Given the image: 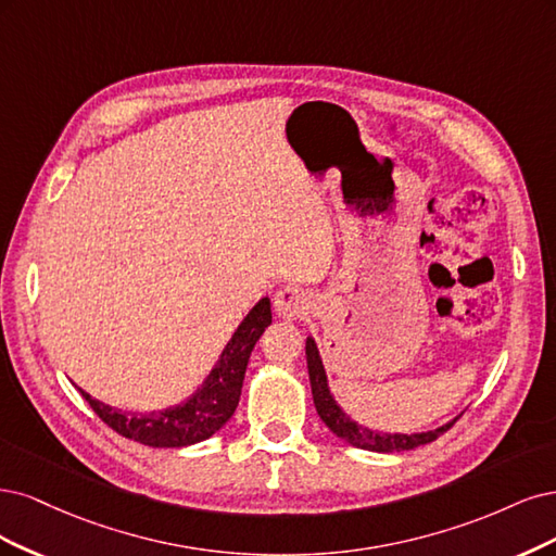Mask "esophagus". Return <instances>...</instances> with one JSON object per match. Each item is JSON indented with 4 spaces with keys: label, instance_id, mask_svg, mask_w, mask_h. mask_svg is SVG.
Instances as JSON below:
<instances>
[{
    "label": "esophagus",
    "instance_id": "34e87169",
    "mask_svg": "<svg viewBox=\"0 0 556 556\" xmlns=\"http://www.w3.org/2000/svg\"><path fill=\"white\" fill-rule=\"evenodd\" d=\"M275 314L279 318H286V320H295L300 318L302 314H307L309 309V300L307 295H304L300 289H295V286H283L281 291L275 293Z\"/></svg>",
    "mask_w": 556,
    "mask_h": 556
}]
</instances>
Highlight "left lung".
Returning <instances> with one entry per match:
<instances>
[{"instance_id": "left-lung-1", "label": "left lung", "mask_w": 556, "mask_h": 556, "mask_svg": "<svg viewBox=\"0 0 556 556\" xmlns=\"http://www.w3.org/2000/svg\"><path fill=\"white\" fill-rule=\"evenodd\" d=\"M304 353H307V369H309V383H312V397H314L316 414L328 425L332 434H337L339 439L355 445V447H363V451H371V453L414 451V447H420L425 443H432L434 439H439L459 418L457 416L451 422H445L437 429H427V432H416V434H400V432L390 434V432H379V429H369V427L357 425L349 414H344L342 406H339L337 400L332 397V392L328 388V374H326L324 361H320L318 346L312 337H307Z\"/></svg>"}]
</instances>
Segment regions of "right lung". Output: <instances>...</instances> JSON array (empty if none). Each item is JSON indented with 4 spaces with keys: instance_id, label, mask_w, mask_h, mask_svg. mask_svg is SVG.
<instances>
[{
    "instance_id": "obj_1",
    "label": "right lung",
    "mask_w": 556,
    "mask_h": 556,
    "mask_svg": "<svg viewBox=\"0 0 556 556\" xmlns=\"http://www.w3.org/2000/svg\"><path fill=\"white\" fill-rule=\"evenodd\" d=\"M273 324L270 298H261L249 312L230 342L224 346L217 365L205 376L203 386L182 402L150 414H129L115 406L103 404L80 390L85 402L94 408V414L115 429L117 434L134 439L150 447H185L201 443L217 434L219 429L236 414L249 355L265 328Z\"/></svg>"
}]
</instances>
